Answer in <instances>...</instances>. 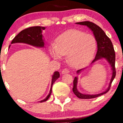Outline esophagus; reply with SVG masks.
Returning <instances> with one entry per match:
<instances>
[{"instance_id":"esophagus-1","label":"esophagus","mask_w":123,"mask_h":123,"mask_svg":"<svg viewBox=\"0 0 123 123\" xmlns=\"http://www.w3.org/2000/svg\"><path fill=\"white\" fill-rule=\"evenodd\" d=\"M69 73V70L68 69H67V68L64 69L62 70V74H66V73Z\"/></svg>"}]
</instances>
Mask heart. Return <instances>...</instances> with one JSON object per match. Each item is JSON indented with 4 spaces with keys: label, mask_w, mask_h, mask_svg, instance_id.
I'll return each mask as SVG.
<instances>
[{
    "label": "heart",
    "mask_w": 123,
    "mask_h": 123,
    "mask_svg": "<svg viewBox=\"0 0 123 123\" xmlns=\"http://www.w3.org/2000/svg\"><path fill=\"white\" fill-rule=\"evenodd\" d=\"M97 48L93 35L78 30H70L57 38L56 45L50 46L49 53L54 59L60 60L67 56L70 65L80 68L90 61Z\"/></svg>",
    "instance_id": "1"
}]
</instances>
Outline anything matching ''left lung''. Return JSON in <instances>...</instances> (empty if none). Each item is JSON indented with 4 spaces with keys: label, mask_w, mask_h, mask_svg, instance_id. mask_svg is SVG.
Instances as JSON below:
<instances>
[{
    "label": "left lung",
    "mask_w": 123,
    "mask_h": 123,
    "mask_svg": "<svg viewBox=\"0 0 123 123\" xmlns=\"http://www.w3.org/2000/svg\"><path fill=\"white\" fill-rule=\"evenodd\" d=\"M76 24L85 25L88 27L91 31L93 32L94 36L97 41V51L96 55V56L91 64L95 63L97 60H98L104 58L107 60V62L110 64L111 68L112 70V77L111 78L110 83H109L108 88L107 90L102 93L96 94V95H86L82 94L80 92L77 90V86L78 83V78L75 77L73 80V91L74 93L77 96L78 98L82 99H90L97 97L100 96H101L106 93L110 90L112 80L115 78L116 75V70L115 67V53L114 51V49L112 45V42L110 38L107 36L102 28H101L98 26H97L95 23L90 21H84L80 22H77ZM83 69H81L77 70V74L80 73L81 70Z\"/></svg>",
    "instance_id": "obj_1"
}]
</instances>
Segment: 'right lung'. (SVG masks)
Masks as SVG:
<instances>
[{"label": "right lung", "instance_id": "obj_1", "mask_svg": "<svg viewBox=\"0 0 123 123\" xmlns=\"http://www.w3.org/2000/svg\"><path fill=\"white\" fill-rule=\"evenodd\" d=\"M45 27L41 26H34L26 28L20 32L15 37L13 38L11 43H25L27 44L32 45V46L38 47V48H43L44 47V41L43 38L42 31L44 30ZM10 46H9V48ZM60 77L59 72H55L52 76L51 88L50 93L47 96L44 100L40 101V102L46 101L50 97L52 92V86L53 84L56 81L57 79Z\"/></svg>", "mask_w": 123, "mask_h": 123}]
</instances>
